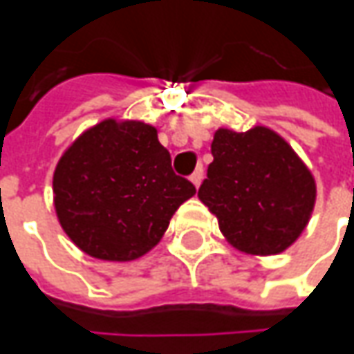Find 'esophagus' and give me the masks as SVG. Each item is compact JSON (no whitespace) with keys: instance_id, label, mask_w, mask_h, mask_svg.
Returning a JSON list of instances; mask_svg holds the SVG:
<instances>
[{"instance_id":"34e87169","label":"esophagus","mask_w":354,"mask_h":354,"mask_svg":"<svg viewBox=\"0 0 354 354\" xmlns=\"http://www.w3.org/2000/svg\"><path fill=\"white\" fill-rule=\"evenodd\" d=\"M203 177H205V171H203V167H197L195 173L191 175V183L195 185V187L198 189V185H201V181H203Z\"/></svg>"}]
</instances>
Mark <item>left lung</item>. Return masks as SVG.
I'll use <instances>...</instances> for the list:
<instances>
[{"label":"left lung","mask_w":354,"mask_h":354,"mask_svg":"<svg viewBox=\"0 0 354 354\" xmlns=\"http://www.w3.org/2000/svg\"><path fill=\"white\" fill-rule=\"evenodd\" d=\"M211 151L198 198L226 240L252 256L288 250L306 230L317 197L315 179L292 145L266 126L240 133L218 128Z\"/></svg>","instance_id":"1"}]
</instances>
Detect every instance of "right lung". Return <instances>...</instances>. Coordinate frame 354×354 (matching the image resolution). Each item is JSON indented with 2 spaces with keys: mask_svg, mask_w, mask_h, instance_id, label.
<instances>
[{
  "mask_svg": "<svg viewBox=\"0 0 354 354\" xmlns=\"http://www.w3.org/2000/svg\"><path fill=\"white\" fill-rule=\"evenodd\" d=\"M53 193L62 230L80 250L129 262L156 246L197 189L173 173L153 126L108 118L62 153Z\"/></svg>",
  "mask_w": 354,
  "mask_h": 354,
  "instance_id": "obj_1",
  "label": "right lung"
}]
</instances>
